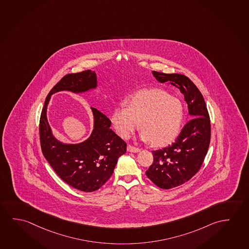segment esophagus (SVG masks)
<instances>
[{"mask_svg":"<svg viewBox=\"0 0 249 249\" xmlns=\"http://www.w3.org/2000/svg\"><path fill=\"white\" fill-rule=\"evenodd\" d=\"M127 150L129 151V152H134V153H136V152H139L140 151V149L139 148H137V147L132 146V145H128L127 146Z\"/></svg>","mask_w":249,"mask_h":249,"instance_id":"1","label":"esophagus"}]
</instances>
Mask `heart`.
Masks as SVG:
<instances>
[{"label": "heart", "mask_w": 249, "mask_h": 249, "mask_svg": "<svg viewBox=\"0 0 249 249\" xmlns=\"http://www.w3.org/2000/svg\"><path fill=\"white\" fill-rule=\"evenodd\" d=\"M116 132L128 138L139 126L141 138L155 146H164L178 137L183 108L179 99L161 89H145L130 97L128 106L116 107L111 115Z\"/></svg>", "instance_id": "1"}]
</instances>
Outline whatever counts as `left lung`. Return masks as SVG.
<instances>
[{
  "instance_id": "1",
  "label": "left lung",
  "mask_w": 249,
  "mask_h": 249,
  "mask_svg": "<svg viewBox=\"0 0 249 249\" xmlns=\"http://www.w3.org/2000/svg\"><path fill=\"white\" fill-rule=\"evenodd\" d=\"M152 73L159 82H170L178 87L191 116L176 142L152 151L153 162L145 171L156 185L169 190L188 182L200 170L209 150L211 125L203 96L187 76L156 71Z\"/></svg>"
}]
</instances>
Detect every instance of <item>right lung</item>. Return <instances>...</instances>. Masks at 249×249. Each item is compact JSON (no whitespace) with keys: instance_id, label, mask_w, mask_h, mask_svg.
I'll use <instances>...</instances> for the list:
<instances>
[{"instance_id":"1","label":"right lung","mask_w":249,"mask_h":249,"mask_svg":"<svg viewBox=\"0 0 249 249\" xmlns=\"http://www.w3.org/2000/svg\"><path fill=\"white\" fill-rule=\"evenodd\" d=\"M97 86L94 71L69 73L52 88L44 103L39 125L44 157L59 178L68 185L84 192L99 190L113 173L120 156L126 152V142L111 130V120L91 107L94 127L91 137L77 144H65L52 134L47 119L50 96L56 91L83 92Z\"/></svg>"}]
</instances>
